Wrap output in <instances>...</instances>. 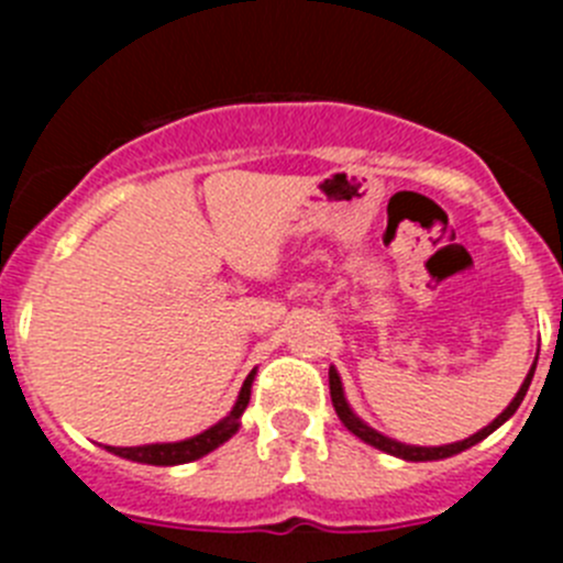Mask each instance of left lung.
<instances>
[{
    "label": "left lung",
    "instance_id": "8db88e82",
    "mask_svg": "<svg viewBox=\"0 0 563 563\" xmlns=\"http://www.w3.org/2000/svg\"><path fill=\"white\" fill-rule=\"evenodd\" d=\"M536 361H539V357H536ZM533 372H536V363H533V369H530V375L525 377V383H521V389H519V395L514 397V402H510V406H507V409L501 411V415L496 417V420L490 422V426H485V429L476 431L474 437H467V440L451 442V445H440V449H420V445H402V442L389 440V437H383V434H377L375 429H369V426H366V422H363L361 417L352 415L350 402H346V397H343L341 377H338L335 369H330V397H332V406H335V415L341 417L343 426H346V429H350L355 437H361L363 442H369V445H375V449L386 451V454H391V456H400V460L429 462V460H445V456L460 454V451L471 449V445H476V442L485 440L487 434H494V431L499 429L501 422H505L507 417H514V411L521 406V400H525L527 389H530V380H533Z\"/></svg>",
    "mask_w": 563,
    "mask_h": 563
}]
</instances>
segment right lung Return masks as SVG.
I'll use <instances>...</instances> for the list:
<instances>
[{"label":"right lung","instance_id":"right-lung-1","mask_svg":"<svg viewBox=\"0 0 563 563\" xmlns=\"http://www.w3.org/2000/svg\"><path fill=\"white\" fill-rule=\"evenodd\" d=\"M253 375H256V369H253L251 375L245 377V383H242V391H239V400L236 406H233L231 415L222 422H217V426H211L208 431H202V434L183 442H163V445H137V449H112V445H107V449L112 451V454L123 456V460L143 462V465H183V462L200 460L208 451L220 449L222 442L231 440V437L236 434L239 417H242V411L247 409V400H251Z\"/></svg>","mask_w":563,"mask_h":563}]
</instances>
